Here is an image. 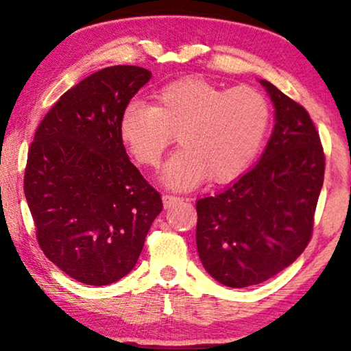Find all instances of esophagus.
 <instances>
[{
	"mask_svg": "<svg viewBox=\"0 0 351 351\" xmlns=\"http://www.w3.org/2000/svg\"><path fill=\"white\" fill-rule=\"evenodd\" d=\"M181 198L180 197H173V195H162V203L165 209H170V207L176 206L178 203H181Z\"/></svg>",
	"mask_w": 351,
	"mask_h": 351,
	"instance_id": "34e87169",
	"label": "esophagus"
}]
</instances>
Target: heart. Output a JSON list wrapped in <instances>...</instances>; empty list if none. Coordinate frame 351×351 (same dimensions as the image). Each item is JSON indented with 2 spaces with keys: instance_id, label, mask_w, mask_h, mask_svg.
<instances>
[{
  "instance_id": "obj_1",
  "label": "heart",
  "mask_w": 351,
  "mask_h": 351,
  "mask_svg": "<svg viewBox=\"0 0 351 351\" xmlns=\"http://www.w3.org/2000/svg\"><path fill=\"white\" fill-rule=\"evenodd\" d=\"M156 104L130 102L119 132L136 161L156 167L175 139L181 148L162 171L173 189L228 182L243 173L257 154L269 123L268 100L251 86L223 90L199 77L171 82L156 93Z\"/></svg>"
}]
</instances>
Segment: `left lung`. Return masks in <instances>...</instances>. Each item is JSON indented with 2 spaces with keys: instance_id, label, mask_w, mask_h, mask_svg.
Masks as SVG:
<instances>
[{
  "instance_id": "1",
  "label": "left lung",
  "mask_w": 351,
  "mask_h": 351,
  "mask_svg": "<svg viewBox=\"0 0 351 351\" xmlns=\"http://www.w3.org/2000/svg\"><path fill=\"white\" fill-rule=\"evenodd\" d=\"M276 125L258 164L215 197L197 201V247L217 282L246 288L274 277L305 251L324 184L325 154L304 106L260 80Z\"/></svg>"
}]
</instances>
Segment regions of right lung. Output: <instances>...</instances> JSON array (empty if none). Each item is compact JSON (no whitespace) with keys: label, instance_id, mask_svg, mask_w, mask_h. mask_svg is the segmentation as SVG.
<instances>
[{"label":"right lung","instance_id":"right-lung-1","mask_svg":"<svg viewBox=\"0 0 351 351\" xmlns=\"http://www.w3.org/2000/svg\"><path fill=\"white\" fill-rule=\"evenodd\" d=\"M150 79L130 64L91 74L46 112L29 148L25 195L38 245L80 283L125 277L162 210L119 132L123 108Z\"/></svg>","mask_w":351,"mask_h":351}]
</instances>
